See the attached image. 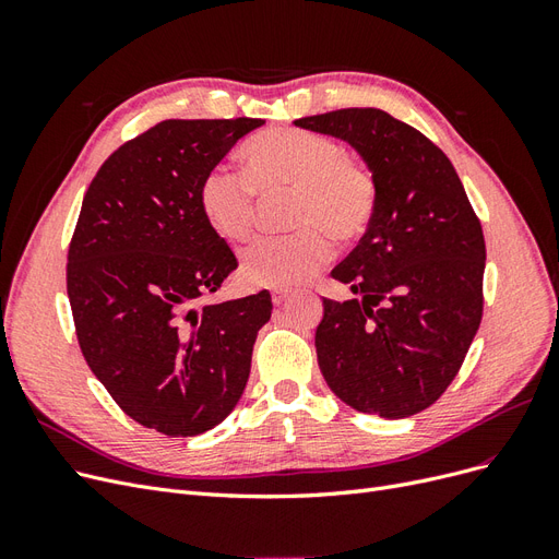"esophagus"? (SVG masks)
I'll return each instance as SVG.
<instances>
[{
  "label": "esophagus",
  "instance_id": "obj_1",
  "mask_svg": "<svg viewBox=\"0 0 559 559\" xmlns=\"http://www.w3.org/2000/svg\"><path fill=\"white\" fill-rule=\"evenodd\" d=\"M286 298H289V292H284V289H275L273 292V302H275V306H282Z\"/></svg>",
  "mask_w": 559,
  "mask_h": 559
}]
</instances>
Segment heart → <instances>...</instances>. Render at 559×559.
<instances>
[{
  "instance_id": "b5f03b06",
  "label": "heart",
  "mask_w": 559,
  "mask_h": 559,
  "mask_svg": "<svg viewBox=\"0 0 559 559\" xmlns=\"http://www.w3.org/2000/svg\"><path fill=\"white\" fill-rule=\"evenodd\" d=\"M245 175L214 165L200 181L198 202L207 226L228 242H242L257 226L261 198L292 193L289 235L261 238L242 251V277L257 286L292 289L317 275L333 257V240L354 242L378 210V179L370 167L326 134L275 128L242 146Z\"/></svg>"
}]
</instances>
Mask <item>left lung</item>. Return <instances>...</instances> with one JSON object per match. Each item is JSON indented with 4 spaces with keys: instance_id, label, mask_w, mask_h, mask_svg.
Listing matches in <instances>:
<instances>
[{
    "instance_id": "obj_1",
    "label": "left lung",
    "mask_w": 559,
    "mask_h": 559,
    "mask_svg": "<svg viewBox=\"0 0 559 559\" xmlns=\"http://www.w3.org/2000/svg\"><path fill=\"white\" fill-rule=\"evenodd\" d=\"M294 123L349 142L378 179L373 224L331 270L357 298H324L321 376L354 411L417 415L460 373L480 326V218L443 151L386 111L352 107Z\"/></svg>"
}]
</instances>
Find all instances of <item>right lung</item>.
I'll list each match as a JSON object with an SVG mask.
<instances>
[{"mask_svg":"<svg viewBox=\"0 0 559 559\" xmlns=\"http://www.w3.org/2000/svg\"><path fill=\"white\" fill-rule=\"evenodd\" d=\"M261 118L160 121L93 177L67 251L79 347L128 417L165 436L214 429L238 405L267 292L198 306L238 267L200 212L207 170Z\"/></svg>","mask_w":559,"mask_h":559,"instance_id":"right-lung-1","label":"right lung"}]
</instances>
